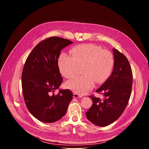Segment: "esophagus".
Wrapping results in <instances>:
<instances>
[{
	"instance_id": "34e87169",
	"label": "esophagus",
	"mask_w": 149,
	"mask_h": 149,
	"mask_svg": "<svg viewBox=\"0 0 149 149\" xmlns=\"http://www.w3.org/2000/svg\"><path fill=\"white\" fill-rule=\"evenodd\" d=\"M73 97H74V98H81L82 95H79V94H76V93H74L73 94Z\"/></svg>"
}]
</instances>
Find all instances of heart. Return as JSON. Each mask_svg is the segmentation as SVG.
<instances>
[{"label": "heart", "mask_w": 149, "mask_h": 149, "mask_svg": "<svg viewBox=\"0 0 149 149\" xmlns=\"http://www.w3.org/2000/svg\"><path fill=\"white\" fill-rule=\"evenodd\" d=\"M71 56L65 53L60 54L58 65L61 74L67 78L74 75L78 66L84 65V75L75 76L66 82V86L74 92L84 94L97 83H102L111 75L114 59L112 54L93 44L76 46L71 51Z\"/></svg>", "instance_id": "1"}]
</instances>
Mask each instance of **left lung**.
Returning <instances> with one entry per match:
<instances>
[{"label": "left lung", "instance_id": "obj_1", "mask_svg": "<svg viewBox=\"0 0 149 149\" xmlns=\"http://www.w3.org/2000/svg\"><path fill=\"white\" fill-rule=\"evenodd\" d=\"M114 66L110 77L96 90L104 98L90 95L93 104L86 112L87 119L94 124L105 127L117 120L129 102L132 88L133 74L127 58L113 49Z\"/></svg>", "mask_w": 149, "mask_h": 149}]
</instances>
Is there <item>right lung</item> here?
<instances>
[{"instance_id":"right-lung-1","label":"right lung","mask_w":149,"mask_h":149,"mask_svg":"<svg viewBox=\"0 0 149 149\" xmlns=\"http://www.w3.org/2000/svg\"><path fill=\"white\" fill-rule=\"evenodd\" d=\"M72 44L67 39L50 37L39 42L26 60L22 74L24 100L30 113L42 122L60 120L72 99L68 89L53 94L62 82L58 65L61 51Z\"/></svg>"}]
</instances>
